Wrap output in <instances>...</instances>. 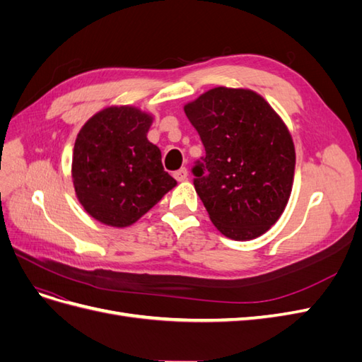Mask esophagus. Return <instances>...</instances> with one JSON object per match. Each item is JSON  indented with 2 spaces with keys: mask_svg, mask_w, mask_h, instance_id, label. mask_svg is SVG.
<instances>
[{
  "mask_svg": "<svg viewBox=\"0 0 362 362\" xmlns=\"http://www.w3.org/2000/svg\"><path fill=\"white\" fill-rule=\"evenodd\" d=\"M173 177H175V180H177V181L182 182V181H185V180H187V177H189V170H187V169H185V168H181L180 170H177V172H173Z\"/></svg>",
  "mask_w": 362,
  "mask_h": 362,
  "instance_id": "obj_1",
  "label": "esophagus"
}]
</instances>
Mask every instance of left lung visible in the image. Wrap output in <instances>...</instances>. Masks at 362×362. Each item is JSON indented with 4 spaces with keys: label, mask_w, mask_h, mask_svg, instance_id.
<instances>
[{
    "label": "left lung",
    "mask_w": 362,
    "mask_h": 362,
    "mask_svg": "<svg viewBox=\"0 0 362 362\" xmlns=\"http://www.w3.org/2000/svg\"><path fill=\"white\" fill-rule=\"evenodd\" d=\"M184 113L205 148L193 184L213 225L237 242L267 233L293 189L296 151L286 122L243 87H213L185 104Z\"/></svg>",
    "instance_id": "left-lung-1"
}]
</instances>
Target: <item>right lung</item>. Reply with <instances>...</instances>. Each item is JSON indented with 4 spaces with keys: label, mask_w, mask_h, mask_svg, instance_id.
<instances>
[{
    "label": "right lung",
    "mask_w": 362,
    "mask_h": 362,
    "mask_svg": "<svg viewBox=\"0 0 362 362\" xmlns=\"http://www.w3.org/2000/svg\"><path fill=\"white\" fill-rule=\"evenodd\" d=\"M154 116L134 105L95 113L75 139L71 177L75 196L95 221L127 228L145 216L177 181L148 140Z\"/></svg>",
    "instance_id": "1"
}]
</instances>
